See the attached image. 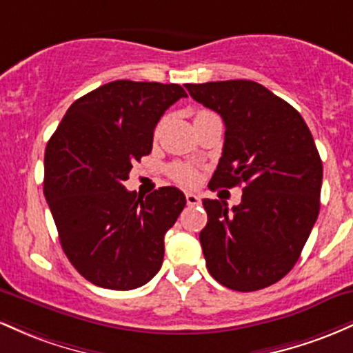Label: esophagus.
<instances>
[{
	"mask_svg": "<svg viewBox=\"0 0 353 353\" xmlns=\"http://www.w3.org/2000/svg\"><path fill=\"white\" fill-rule=\"evenodd\" d=\"M185 198H187V203L190 205V207H195V205L201 203V198L195 195V193H192V192L185 193Z\"/></svg>",
	"mask_w": 353,
	"mask_h": 353,
	"instance_id": "esophagus-1",
	"label": "esophagus"
}]
</instances>
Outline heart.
Instances as JSON below:
<instances>
[{
	"mask_svg": "<svg viewBox=\"0 0 353 353\" xmlns=\"http://www.w3.org/2000/svg\"><path fill=\"white\" fill-rule=\"evenodd\" d=\"M200 113H205V112H198L196 114ZM170 176L173 178V180L178 181V183H193V181L196 180V172L195 168H192L190 165H183V163H175L170 166L168 170Z\"/></svg>",
	"mask_w": 353,
	"mask_h": 353,
	"instance_id": "b5f03b06",
	"label": "heart"
}]
</instances>
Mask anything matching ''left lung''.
<instances>
[{
  "label": "left lung",
  "instance_id": "8db88e82",
  "mask_svg": "<svg viewBox=\"0 0 353 353\" xmlns=\"http://www.w3.org/2000/svg\"><path fill=\"white\" fill-rule=\"evenodd\" d=\"M193 100L223 118L225 143L210 190L243 185L228 210L205 198L200 243L210 275L223 287L253 292L294 268L320 210L322 160L292 105L250 80L187 85Z\"/></svg>",
  "mask_w": 353,
  "mask_h": 353
}]
</instances>
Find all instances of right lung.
Segmentation results:
<instances>
[{
    "label": "right lung",
    "instance_id": "add662e5",
    "mask_svg": "<svg viewBox=\"0 0 353 353\" xmlns=\"http://www.w3.org/2000/svg\"><path fill=\"white\" fill-rule=\"evenodd\" d=\"M180 85L117 80L78 98L45 152L43 192L68 260L91 283L133 290L161 268L165 233L185 195L161 187L145 198L128 192L134 161L150 155L153 132Z\"/></svg>",
    "mask_w": 353,
    "mask_h": 353
}]
</instances>
